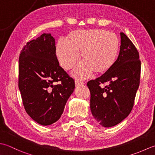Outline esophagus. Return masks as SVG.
I'll list each match as a JSON object with an SVG mask.
<instances>
[{
    "label": "esophagus",
    "mask_w": 155,
    "mask_h": 155,
    "mask_svg": "<svg viewBox=\"0 0 155 155\" xmlns=\"http://www.w3.org/2000/svg\"><path fill=\"white\" fill-rule=\"evenodd\" d=\"M84 82H81V81H79L78 80H76L75 81V86L76 87H78V86H82V85H84Z\"/></svg>",
    "instance_id": "34e87169"
}]
</instances>
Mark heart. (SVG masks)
<instances>
[{
    "label": "heart",
    "instance_id": "b5f03b06",
    "mask_svg": "<svg viewBox=\"0 0 155 155\" xmlns=\"http://www.w3.org/2000/svg\"><path fill=\"white\" fill-rule=\"evenodd\" d=\"M120 49L118 38L103 29L76 30L69 33L67 40L59 39L55 53L61 67L69 70L81 58L83 60L72 72L76 78L84 80L95 71L104 74L112 68Z\"/></svg>",
    "mask_w": 155,
    "mask_h": 155
}]
</instances>
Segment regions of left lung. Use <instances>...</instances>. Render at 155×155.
<instances>
[{"mask_svg": "<svg viewBox=\"0 0 155 155\" xmlns=\"http://www.w3.org/2000/svg\"><path fill=\"white\" fill-rule=\"evenodd\" d=\"M121 45L116 64L102 76L90 80V109L94 118L104 127H112L121 122L133 108L139 87L140 61L134 44L120 33ZM108 83L105 87L100 85Z\"/></svg>", "mask_w": 155, "mask_h": 155, "instance_id": "8db88e82", "label": "left lung"}]
</instances>
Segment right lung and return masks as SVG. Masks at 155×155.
<instances>
[{"instance_id":"obj_1","label":"right lung","mask_w":155,"mask_h":155,"mask_svg":"<svg viewBox=\"0 0 155 155\" xmlns=\"http://www.w3.org/2000/svg\"><path fill=\"white\" fill-rule=\"evenodd\" d=\"M18 64V88L27 113L41 125L53 124L75 89L74 79L59 66L54 38L43 33L27 42Z\"/></svg>"}]
</instances>
